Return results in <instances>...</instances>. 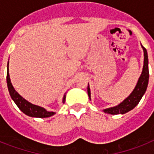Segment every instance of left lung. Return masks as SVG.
<instances>
[{
	"label": "left lung",
	"mask_w": 154,
	"mask_h": 154,
	"mask_svg": "<svg viewBox=\"0 0 154 154\" xmlns=\"http://www.w3.org/2000/svg\"><path fill=\"white\" fill-rule=\"evenodd\" d=\"M141 47H142L144 52V65L142 72H141V76L139 77L136 86L131 94H129V96L120 104H118L116 106H113V107L107 108V109H103V112H105V113L112 115L126 113V112L136 107L139 101H141V97H143V95L146 93L147 86H148L149 76V74L148 53H147L146 49L142 45H141ZM87 92H88V96H89V99H91V92H90L89 84H88Z\"/></svg>",
	"instance_id": "obj_1"
}]
</instances>
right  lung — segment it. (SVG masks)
<instances>
[{"mask_svg": "<svg viewBox=\"0 0 154 154\" xmlns=\"http://www.w3.org/2000/svg\"><path fill=\"white\" fill-rule=\"evenodd\" d=\"M6 81H7V86H8V93L10 94V97L15 104L17 105V107L21 110L27 116L32 117H40V118H46L54 115V112H49L45 108L39 106V105H33L27 100H25L24 97L20 96L17 92L16 91L14 87L11 83L10 77H9V72H8V62L7 65V77H6ZM65 97L66 95H64L63 97L62 102L65 103Z\"/></svg>", "mask_w": 154, "mask_h": 154, "instance_id": "right-lung-1", "label": "right lung"}]
</instances>
